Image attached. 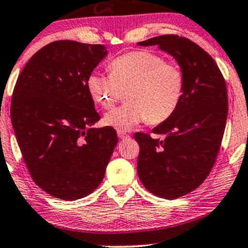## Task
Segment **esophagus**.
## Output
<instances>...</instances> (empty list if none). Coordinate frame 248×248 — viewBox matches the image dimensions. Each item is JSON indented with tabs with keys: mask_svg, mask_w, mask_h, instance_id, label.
<instances>
[{
	"mask_svg": "<svg viewBox=\"0 0 248 248\" xmlns=\"http://www.w3.org/2000/svg\"><path fill=\"white\" fill-rule=\"evenodd\" d=\"M118 136L119 139H121V140H126V139L129 138V135L126 133H122V132H118Z\"/></svg>",
	"mask_w": 248,
	"mask_h": 248,
	"instance_id": "1",
	"label": "esophagus"
}]
</instances>
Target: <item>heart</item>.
Masks as SVG:
<instances>
[{
  "mask_svg": "<svg viewBox=\"0 0 248 248\" xmlns=\"http://www.w3.org/2000/svg\"><path fill=\"white\" fill-rule=\"evenodd\" d=\"M109 76L91 73L87 90L96 104L110 109L127 91L124 106L104 116V124L128 132L148 121L157 124L176 112L186 88L183 70L166 58L146 50L130 51L113 59Z\"/></svg>",
  "mask_w": 248,
  "mask_h": 248,
  "instance_id": "obj_1",
  "label": "heart"
}]
</instances>
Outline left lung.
Instances as JSON below:
<instances>
[{"label":"left lung","mask_w":248,"mask_h":248,"mask_svg":"<svg viewBox=\"0 0 248 248\" xmlns=\"http://www.w3.org/2000/svg\"><path fill=\"white\" fill-rule=\"evenodd\" d=\"M138 45H157L176 59L186 76L178 108L153 129L157 138L134 135L140 146L142 184L158 197L176 199L197 189L215 164L229 110L226 84L212 57L190 39L164 35Z\"/></svg>","instance_id":"obj_1"}]
</instances>
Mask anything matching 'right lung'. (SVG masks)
I'll use <instances>...</instances> for the list:
<instances>
[{"label":"right lung","instance_id":"add662e5","mask_svg":"<svg viewBox=\"0 0 248 248\" xmlns=\"http://www.w3.org/2000/svg\"><path fill=\"white\" fill-rule=\"evenodd\" d=\"M104 45L57 41L30 58L17 79L10 116L33 182L53 197L76 201L104 179L118 144L100 120L87 78L107 56Z\"/></svg>","mask_w":248,"mask_h":248}]
</instances>
